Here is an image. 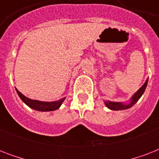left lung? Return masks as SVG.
Returning a JSON list of instances; mask_svg holds the SVG:
<instances>
[{
  "instance_id": "1",
  "label": "left lung",
  "mask_w": 159,
  "mask_h": 159,
  "mask_svg": "<svg viewBox=\"0 0 159 159\" xmlns=\"http://www.w3.org/2000/svg\"><path fill=\"white\" fill-rule=\"evenodd\" d=\"M147 84H148V79L146 80L145 83L142 86V87L139 88L138 92H136L135 94L134 95L132 98L130 100V102L129 103L128 105H125L121 102H105V104L106 106L108 107L109 109L111 110H113V111H120V110H126V109H129L132 107L135 104L136 102H138L139 98L142 97V95L143 94V92L145 91L146 87H147Z\"/></svg>"
}]
</instances>
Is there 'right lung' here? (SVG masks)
<instances>
[{
    "label": "right lung",
    "instance_id": "right-lung-1",
    "mask_svg": "<svg viewBox=\"0 0 159 159\" xmlns=\"http://www.w3.org/2000/svg\"><path fill=\"white\" fill-rule=\"evenodd\" d=\"M16 92L18 93L19 97H20V99L25 103L29 107L36 110V111H55L60 107L62 105L65 98L58 100L57 102H40V101H37V100H31L28 97H25L22 93L19 92L18 90L16 89Z\"/></svg>",
    "mask_w": 159,
    "mask_h": 159
}]
</instances>
